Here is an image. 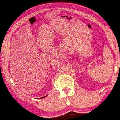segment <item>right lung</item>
Here are the masks:
<instances>
[{
    "mask_svg": "<svg viewBox=\"0 0 120 120\" xmlns=\"http://www.w3.org/2000/svg\"><path fill=\"white\" fill-rule=\"evenodd\" d=\"M46 97V96H45V97H41V98H44V97Z\"/></svg>",
    "mask_w": 120,
    "mask_h": 120,
    "instance_id": "right-lung-1",
    "label": "right lung"
}]
</instances>
